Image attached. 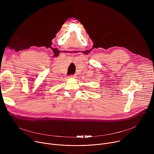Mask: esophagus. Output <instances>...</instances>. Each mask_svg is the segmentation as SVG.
<instances>
[{
  "label": "esophagus",
  "instance_id": "esophagus-1",
  "mask_svg": "<svg viewBox=\"0 0 154 154\" xmlns=\"http://www.w3.org/2000/svg\"><path fill=\"white\" fill-rule=\"evenodd\" d=\"M76 78L75 75H69V79H75Z\"/></svg>",
  "mask_w": 154,
  "mask_h": 154
}]
</instances>
